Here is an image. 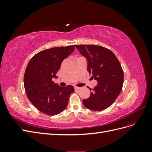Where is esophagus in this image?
<instances>
[{
  "instance_id": "obj_1",
  "label": "esophagus",
  "mask_w": 152,
  "mask_h": 152,
  "mask_svg": "<svg viewBox=\"0 0 152 152\" xmlns=\"http://www.w3.org/2000/svg\"><path fill=\"white\" fill-rule=\"evenodd\" d=\"M74 89H75V90H79V89H80V87L75 86V87H74Z\"/></svg>"
}]
</instances>
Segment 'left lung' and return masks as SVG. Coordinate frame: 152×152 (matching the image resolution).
<instances>
[{
    "instance_id": "left-lung-1",
    "label": "left lung",
    "mask_w": 152,
    "mask_h": 152,
    "mask_svg": "<svg viewBox=\"0 0 152 152\" xmlns=\"http://www.w3.org/2000/svg\"><path fill=\"white\" fill-rule=\"evenodd\" d=\"M88 62L87 70L98 81L90 97L83 99L86 108L94 111L108 108L120 94L124 83V72L118 59L110 49L96 45H75Z\"/></svg>"
}]
</instances>
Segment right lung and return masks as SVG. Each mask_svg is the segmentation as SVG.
Returning <instances> with one entry per match:
<instances>
[{
	"label": "right lung",
	"instance_id": "add662e5",
	"mask_svg": "<svg viewBox=\"0 0 152 152\" xmlns=\"http://www.w3.org/2000/svg\"><path fill=\"white\" fill-rule=\"evenodd\" d=\"M75 45L56 47L42 50L31 58L24 75L26 96L34 107L48 115H56L65 110L72 86L61 87L53 81L64 59L73 52Z\"/></svg>",
	"mask_w": 152,
	"mask_h": 152
}]
</instances>
